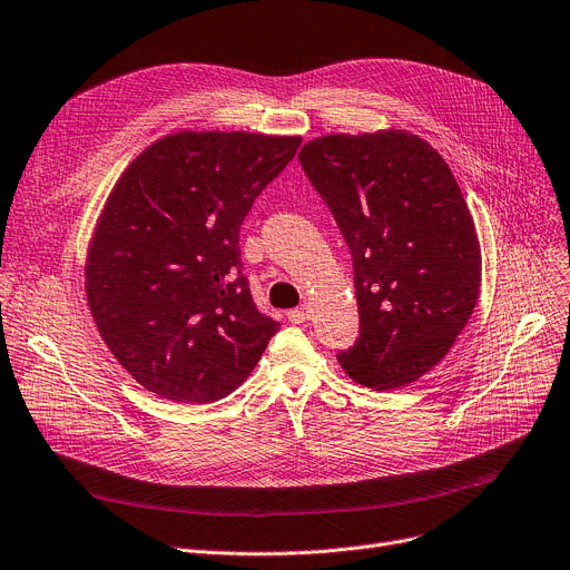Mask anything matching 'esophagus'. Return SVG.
<instances>
[{
    "label": "esophagus",
    "mask_w": 570,
    "mask_h": 570,
    "mask_svg": "<svg viewBox=\"0 0 570 570\" xmlns=\"http://www.w3.org/2000/svg\"><path fill=\"white\" fill-rule=\"evenodd\" d=\"M287 321L294 325H302L311 321V308L308 306H299V308H292L287 311Z\"/></svg>",
    "instance_id": "esophagus-1"
}]
</instances>
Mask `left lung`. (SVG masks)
Listing matches in <instances>:
<instances>
[{"label":"left lung","mask_w":570,"mask_h":570,"mask_svg":"<svg viewBox=\"0 0 570 570\" xmlns=\"http://www.w3.org/2000/svg\"><path fill=\"white\" fill-rule=\"evenodd\" d=\"M299 161L353 257L360 336L338 364L364 389L414 383L480 299V240L456 177L438 149L395 128L323 135Z\"/></svg>","instance_id":"left-lung-1"}]
</instances>
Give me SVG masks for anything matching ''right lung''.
Listing matches in <instances>:
<instances>
[{
    "label": "right lung",
    "mask_w": 570,
    "mask_h": 570,
    "mask_svg": "<svg viewBox=\"0 0 570 570\" xmlns=\"http://www.w3.org/2000/svg\"><path fill=\"white\" fill-rule=\"evenodd\" d=\"M299 145L294 135L179 130L114 185L88 245L86 297L111 355L149 393L222 400L281 330L253 302L238 232Z\"/></svg>",
    "instance_id": "right-lung-1"
}]
</instances>
